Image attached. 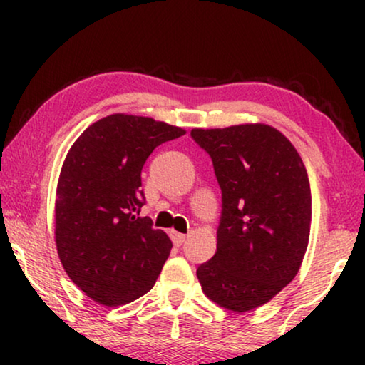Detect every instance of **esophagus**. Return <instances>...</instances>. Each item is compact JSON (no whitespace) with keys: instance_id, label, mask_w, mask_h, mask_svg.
I'll list each match as a JSON object with an SVG mask.
<instances>
[{"instance_id":"obj_1","label":"esophagus","mask_w":365,"mask_h":365,"mask_svg":"<svg viewBox=\"0 0 365 365\" xmlns=\"http://www.w3.org/2000/svg\"><path fill=\"white\" fill-rule=\"evenodd\" d=\"M169 237L173 239V242L176 244V246H181V244L186 241V234H181V232L174 231V229H171V231H169Z\"/></svg>"}]
</instances>
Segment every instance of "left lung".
<instances>
[{
  "label": "left lung",
  "instance_id": "obj_1",
  "mask_svg": "<svg viewBox=\"0 0 365 365\" xmlns=\"http://www.w3.org/2000/svg\"><path fill=\"white\" fill-rule=\"evenodd\" d=\"M222 192L217 249L197 267L202 292L232 312L252 311L301 267L311 232V186L291 141L267 124L192 129Z\"/></svg>",
  "mask_w": 365,
  "mask_h": 365
}]
</instances>
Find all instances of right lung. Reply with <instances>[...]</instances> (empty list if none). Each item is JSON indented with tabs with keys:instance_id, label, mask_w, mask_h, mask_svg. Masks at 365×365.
<instances>
[{
	"instance_id": "add662e5",
	"label": "right lung",
	"mask_w": 365,
	"mask_h": 365,
	"mask_svg": "<svg viewBox=\"0 0 365 365\" xmlns=\"http://www.w3.org/2000/svg\"><path fill=\"white\" fill-rule=\"evenodd\" d=\"M186 134L153 118L111 114L91 124L64 159L54 237L69 279L93 301L116 307L154 282L173 242L141 217V171L159 144Z\"/></svg>"
}]
</instances>
